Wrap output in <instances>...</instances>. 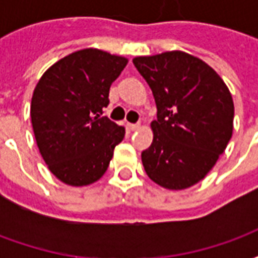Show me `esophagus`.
<instances>
[{
	"instance_id": "34e87169",
	"label": "esophagus",
	"mask_w": 258,
	"mask_h": 258,
	"mask_svg": "<svg viewBox=\"0 0 258 258\" xmlns=\"http://www.w3.org/2000/svg\"><path fill=\"white\" fill-rule=\"evenodd\" d=\"M127 125H128V128L131 130V131H135V130H138L141 127L140 124H133V123H128Z\"/></svg>"
}]
</instances>
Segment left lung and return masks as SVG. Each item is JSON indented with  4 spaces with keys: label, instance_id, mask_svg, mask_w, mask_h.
<instances>
[{
    "label": "left lung",
    "instance_id": "obj_1",
    "mask_svg": "<svg viewBox=\"0 0 258 258\" xmlns=\"http://www.w3.org/2000/svg\"><path fill=\"white\" fill-rule=\"evenodd\" d=\"M133 63L157 107L152 145L141 155L144 168L166 189H186L205 178L232 137V95L214 69L182 51Z\"/></svg>",
    "mask_w": 258,
    "mask_h": 258
}]
</instances>
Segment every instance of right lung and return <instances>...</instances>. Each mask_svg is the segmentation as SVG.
Here are the masks:
<instances>
[{
	"instance_id": "right-lung-1",
	"label": "right lung",
	"mask_w": 258,
	"mask_h": 258,
	"mask_svg": "<svg viewBox=\"0 0 258 258\" xmlns=\"http://www.w3.org/2000/svg\"><path fill=\"white\" fill-rule=\"evenodd\" d=\"M128 59L85 48L53 63L37 83L30 116L49 171L70 186L94 184L106 173L125 130L102 116L109 90Z\"/></svg>"
}]
</instances>
